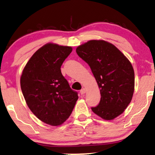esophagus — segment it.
Returning a JSON list of instances; mask_svg holds the SVG:
<instances>
[{
	"label": "esophagus",
	"instance_id": "1",
	"mask_svg": "<svg viewBox=\"0 0 155 155\" xmlns=\"http://www.w3.org/2000/svg\"><path fill=\"white\" fill-rule=\"evenodd\" d=\"M85 88H83V89H81L80 91V93H81V94H85Z\"/></svg>",
	"mask_w": 155,
	"mask_h": 155
}]
</instances>
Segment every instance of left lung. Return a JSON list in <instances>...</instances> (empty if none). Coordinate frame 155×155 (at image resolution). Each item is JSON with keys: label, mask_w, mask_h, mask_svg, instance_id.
<instances>
[{"label": "left lung", "mask_w": 155, "mask_h": 155, "mask_svg": "<svg viewBox=\"0 0 155 155\" xmlns=\"http://www.w3.org/2000/svg\"><path fill=\"white\" fill-rule=\"evenodd\" d=\"M77 54L88 64L100 89L94 114L110 120L128 107L134 91V71L120 51L104 40H91L77 47Z\"/></svg>", "instance_id": "obj_1"}]
</instances>
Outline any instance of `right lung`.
Segmentation results:
<instances>
[{
  "label": "right lung",
  "instance_id": "obj_1",
  "mask_svg": "<svg viewBox=\"0 0 155 155\" xmlns=\"http://www.w3.org/2000/svg\"><path fill=\"white\" fill-rule=\"evenodd\" d=\"M72 48L47 44L33 55L21 77V88L34 115L53 126L63 124L70 117L78 92L71 89L61 68Z\"/></svg>",
  "mask_w": 155,
  "mask_h": 155
}]
</instances>
